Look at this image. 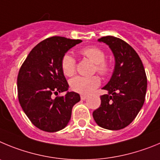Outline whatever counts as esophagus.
I'll use <instances>...</instances> for the list:
<instances>
[{"label": "esophagus", "mask_w": 160, "mask_h": 160, "mask_svg": "<svg viewBox=\"0 0 160 160\" xmlns=\"http://www.w3.org/2000/svg\"><path fill=\"white\" fill-rule=\"evenodd\" d=\"M80 98H81V100H86V99H87L88 96H87V95H80Z\"/></svg>", "instance_id": "esophagus-1"}]
</instances>
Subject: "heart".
I'll list each match as a JSON object with an SVG mask.
<instances>
[{
  "label": "heart",
  "instance_id": "b5f03b06",
  "mask_svg": "<svg viewBox=\"0 0 160 160\" xmlns=\"http://www.w3.org/2000/svg\"><path fill=\"white\" fill-rule=\"evenodd\" d=\"M80 54L95 63L93 71L101 77H106L112 69V63L105 59V52L96 46H88L80 50ZM77 61L70 54L66 53L61 59V69L66 77H72L76 72ZM70 87L74 92L88 94L100 85V80L97 76L80 77L77 76L70 80Z\"/></svg>",
  "mask_w": 160,
  "mask_h": 160
}]
</instances>
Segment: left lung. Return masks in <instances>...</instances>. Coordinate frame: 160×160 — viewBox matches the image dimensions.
<instances>
[{"label": "left lung", "mask_w": 160, "mask_h": 160, "mask_svg": "<svg viewBox=\"0 0 160 160\" xmlns=\"http://www.w3.org/2000/svg\"><path fill=\"white\" fill-rule=\"evenodd\" d=\"M99 41L110 47L116 65L110 81L103 88L108 94L100 96L101 104L92 116L103 128L119 130L128 126L143 107L148 85L146 72L137 52L124 41L107 36Z\"/></svg>", "instance_id": "8db88e82"}]
</instances>
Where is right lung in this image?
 <instances>
[{
  "label": "right lung",
  "instance_id": "1",
  "mask_svg": "<svg viewBox=\"0 0 160 160\" xmlns=\"http://www.w3.org/2000/svg\"><path fill=\"white\" fill-rule=\"evenodd\" d=\"M82 42L62 37L47 38L34 47L21 65L17 77L18 100L32 123L41 130L55 132L69 122L72 109L80 95L68 89L61 69V59L68 50Z\"/></svg>",
  "mask_w": 160,
  "mask_h": 160
}]
</instances>
